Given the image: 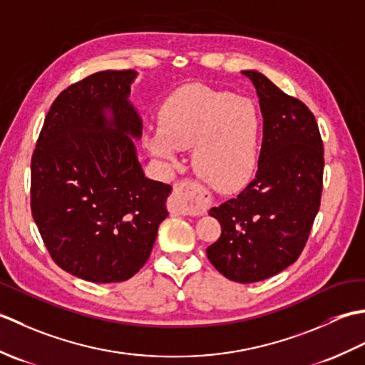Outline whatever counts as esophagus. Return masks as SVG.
Here are the masks:
<instances>
[{
	"label": "esophagus",
	"instance_id": "34e87169",
	"mask_svg": "<svg viewBox=\"0 0 365 365\" xmlns=\"http://www.w3.org/2000/svg\"><path fill=\"white\" fill-rule=\"evenodd\" d=\"M212 199L199 183L183 180L174 187V195L169 199V212L177 215L199 216L207 212Z\"/></svg>",
	"mask_w": 365,
	"mask_h": 365
}]
</instances>
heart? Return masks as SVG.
<instances>
[{
	"label": "heart",
	"instance_id": "obj_1",
	"mask_svg": "<svg viewBox=\"0 0 365 365\" xmlns=\"http://www.w3.org/2000/svg\"><path fill=\"white\" fill-rule=\"evenodd\" d=\"M260 118L250 98L199 84L170 94L160 111V127L145 136L149 150L169 163L191 149L195 173L218 191L235 190L257 163Z\"/></svg>",
	"mask_w": 365,
	"mask_h": 365
}]
</instances>
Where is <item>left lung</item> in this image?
Listing matches in <instances>:
<instances>
[{
    "label": "left lung",
    "mask_w": 365,
    "mask_h": 365,
    "mask_svg": "<svg viewBox=\"0 0 365 365\" xmlns=\"http://www.w3.org/2000/svg\"><path fill=\"white\" fill-rule=\"evenodd\" d=\"M259 96L262 149L254 180L213 207L221 237L207 247L212 265L230 281L268 279L299 257L319 212L323 143L314 114L265 75L243 71Z\"/></svg>",
    "instance_id": "1"
}]
</instances>
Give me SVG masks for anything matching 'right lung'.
Here are the masks:
<instances>
[{
  "label": "right lung",
  "instance_id": "add662e5",
  "mask_svg": "<svg viewBox=\"0 0 365 365\" xmlns=\"http://www.w3.org/2000/svg\"><path fill=\"white\" fill-rule=\"evenodd\" d=\"M135 71H103L68 86L46 114L31 160V212L53 260L96 284L144 267L166 220L170 185L150 180L133 139Z\"/></svg>",
  "mask_w": 365,
  "mask_h": 365
}]
</instances>
